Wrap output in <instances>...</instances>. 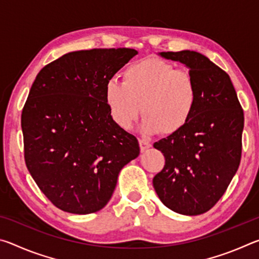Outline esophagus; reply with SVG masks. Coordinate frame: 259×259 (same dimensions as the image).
Returning a JSON list of instances; mask_svg holds the SVG:
<instances>
[{"label":"esophagus","mask_w":259,"mask_h":259,"mask_svg":"<svg viewBox=\"0 0 259 259\" xmlns=\"http://www.w3.org/2000/svg\"><path fill=\"white\" fill-rule=\"evenodd\" d=\"M139 146H140V151L145 152L152 145H151L150 142H147V140H145V139H139Z\"/></svg>","instance_id":"34e87169"}]
</instances>
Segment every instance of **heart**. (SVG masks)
Instances as JSON below:
<instances>
[{"label": "heart", "mask_w": 259, "mask_h": 259, "mask_svg": "<svg viewBox=\"0 0 259 259\" xmlns=\"http://www.w3.org/2000/svg\"><path fill=\"white\" fill-rule=\"evenodd\" d=\"M123 81L111 78L105 84V103L113 121L129 129L142 109L144 134L176 135L194 115L199 90L190 72L176 69L159 58H146L129 65Z\"/></svg>", "instance_id": "obj_1"}]
</instances>
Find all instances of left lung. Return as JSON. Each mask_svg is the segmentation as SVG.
<instances>
[{
    "label": "left lung",
    "instance_id": "left-lung-1",
    "mask_svg": "<svg viewBox=\"0 0 259 259\" xmlns=\"http://www.w3.org/2000/svg\"><path fill=\"white\" fill-rule=\"evenodd\" d=\"M159 55L190 69L199 102L181 133L154 143L165 164L153 178V186L165 207L196 216L218 202L238 171L243 111L229 74L202 54L183 50Z\"/></svg>",
    "mask_w": 259,
    "mask_h": 259
}]
</instances>
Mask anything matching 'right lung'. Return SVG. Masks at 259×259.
<instances>
[{"mask_svg": "<svg viewBox=\"0 0 259 259\" xmlns=\"http://www.w3.org/2000/svg\"><path fill=\"white\" fill-rule=\"evenodd\" d=\"M138 54L128 48L73 51L43 67L21 114L25 162L57 208L99 211L139 144L113 121L105 84Z\"/></svg>", "mask_w": 259, "mask_h": 259, "instance_id": "right-lung-1", "label": "right lung"}]
</instances>
